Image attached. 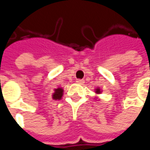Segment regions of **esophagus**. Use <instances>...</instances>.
<instances>
[{"label":"esophagus","mask_w":150,"mask_h":150,"mask_svg":"<svg viewBox=\"0 0 150 150\" xmlns=\"http://www.w3.org/2000/svg\"><path fill=\"white\" fill-rule=\"evenodd\" d=\"M76 83H79V84H83V83H84V80H83V79H78V80L76 81Z\"/></svg>","instance_id":"esophagus-1"}]
</instances>
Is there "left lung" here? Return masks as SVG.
I'll list each match as a JSON object with an SVG mask.
<instances>
[{
    "instance_id": "left-lung-1",
    "label": "left lung",
    "mask_w": 150,
    "mask_h": 150,
    "mask_svg": "<svg viewBox=\"0 0 150 150\" xmlns=\"http://www.w3.org/2000/svg\"><path fill=\"white\" fill-rule=\"evenodd\" d=\"M94 92H95V94H101V93H102V90H101L100 88L98 87V88H95ZM94 99L98 100V97H94Z\"/></svg>"
}]
</instances>
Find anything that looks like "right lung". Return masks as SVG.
Instances as JSON below:
<instances>
[{
  "mask_svg": "<svg viewBox=\"0 0 150 150\" xmlns=\"http://www.w3.org/2000/svg\"><path fill=\"white\" fill-rule=\"evenodd\" d=\"M63 91L64 90L62 88H57L56 89H54V93L52 94V99L55 100H61L63 95Z\"/></svg>",
  "mask_w": 150,
  "mask_h": 150,
  "instance_id": "right-lung-1",
  "label": "right lung"
}]
</instances>
